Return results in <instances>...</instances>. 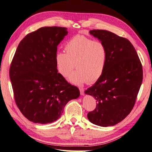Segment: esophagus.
Masks as SVG:
<instances>
[{"label":"esophagus","instance_id":"esophagus-1","mask_svg":"<svg viewBox=\"0 0 152 152\" xmlns=\"http://www.w3.org/2000/svg\"><path fill=\"white\" fill-rule=\"evenodd\" d=\"M79 91H80V95L81 96H83L84 95V88H79Z\"/></svg>","mask_w":152,"mask_h":152}]
</instances>
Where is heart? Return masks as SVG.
<instances>
[{"label": "heart", "instance_id": "obj_1", "mask_svg": "<svg viewBox=\"0 0 152 152\" xmlns=\"http://www.w3.org/2000/svg\"><path fill=\"white\" fill-rule=\"evenodd\" d=\"M65 50L66 53L56 52L54 58L61 76L67 77L75 66L77 69L69 77V80L73 84L93 83L100 78L107 61V50L103 42L76 35L66 42Z\"/></svg>", "mask_w": 152, "mask_h": 152}]
</instances>
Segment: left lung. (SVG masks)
<instances>
[{
    "label": "left lung",
    "mask_w": 152,
    "mask_h": 152,
    "mask_svg": "<svg viewBox=\"0 0 152 152\" xmlns=\"http://www.w3.org/2000/svg\"><path fill=\"white\" fill-rule=\"evenodd\" d=\"M89 33L106 46L107 61L100 78L85 91L97 102L96 109L87 117L98 126H113L125 119L134 106L142 82V66L128 39L106 30Z\"/></svg>",
    "instance_id": "left-lung-1"
}]
</instances>
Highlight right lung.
<instances>
[{
    "label": "right lung",
    "instance_id": "add662e5",
    "mask_svg": "<svg viewBox=\"0 0 152 152\" xmlns=\"http://www.w3.org/2000/svg\"><path fill=\"white\" fill-rule=\"evenodd\" d=\"M67 33L66 27H41L21 40L12 60L10 79L15 103L34 123L56 121L67 102L80 96L55 63L57 46Z\"/></svg>",
    "mask_w": 152,
    "mask_h": 152
}]
</instances>
